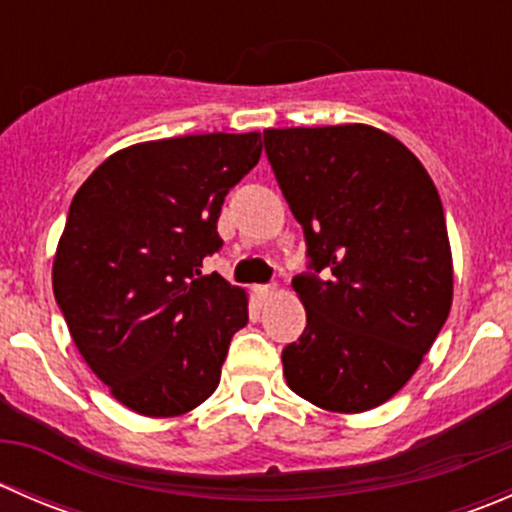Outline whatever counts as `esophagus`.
<instances>
[{
	"instance_id": "obj_1",
	"label": "esophagus",
	"mask_w": 512,
	"mask_h": 512,
	"mask_svg": "<svg viewBox=\"0 0 512 512\" xmlns=\"http://www.w3.org/2000/svg\"><path fill=\"white\" fill-rule=\"evenodd\" d=\"M255 294L260 299H270L272 294H275V285H257L255 287Z\"/></svg>"
}]
</instances>
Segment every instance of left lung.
<instances>
[{"mask_svg": "<svg viewBox=\"0 0 512 512\" xmlns=\"http://www.w3.org/2000/svg\"><path fill=\"white\" fill-rule=\"evenodd\" d=\"M265 153L309 257L292 280L307 327L282 349L289 389L339 414L374 409L414 376L451 312L436 185L404 143L364 123L270 128Z\"/></svg>", "mask_w": 512, "mask_h": 512, "instance_id": "1", "label": "left lung"}]
</instances>
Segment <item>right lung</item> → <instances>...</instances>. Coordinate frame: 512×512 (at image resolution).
<instances>
[{"instance_id":"right-lung-1","label":"right lung","mask_w":512,"mask_h":512,"mask_svg":"<svg viewBox=\"0 0 512 512\" xmlns=\"http://www.w3.org/2000/svg\"><path fill=\"white\" fill-rule=\"evenodd\" d=\"M260 133H205L123 148L74 195L54 297L111 394L143 416H180L220 384L247 297L203 260L223 247L225 195L257 165Z\"/></svg>"}]
</instances>
